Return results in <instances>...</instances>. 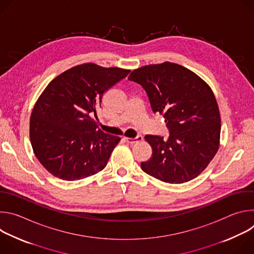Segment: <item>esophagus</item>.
I'll use <instances>...</instances> for the list:
<instances>
[{
	"instance_id": "34e87169",
	"label": "esophagus",
	"mask_w": 254,
	"mask_h": 254,
	"mask_svg": "<svg viewBox=\"0 0 254 254\" xmlns=\"http://www.w3.org/2000/svg\"><path fill=\"white\" fill-rule=\"evenodd\" d=\"M124 139L127 142V143H135L137 141L142 140V136L141 135H137L135 137H124Z\"/></svg>"
}]
</instances>
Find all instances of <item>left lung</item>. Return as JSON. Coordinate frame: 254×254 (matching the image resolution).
I'll return each instance as SVG.
<instances>
[{
    "label": "left lung",
    "instance_id": "obj_1",
    "mask_svg": "<svg viewBox=\"0 0 254 254\" xmlns=\"http://www.w3.org/2000/svg\"><path fill=\"white\" fill-rule=\"evenodd\" d=\"M128 80L147 92L152 111L164 116L170 135L147 134L153 154L140 164L150 176L170 184L198 177L219 149L221 119L210 86L193 71L176 63L134 69Z\"/></svg>",
    "mask_w": 254,
    "mask_h": 254
}]
</instances>
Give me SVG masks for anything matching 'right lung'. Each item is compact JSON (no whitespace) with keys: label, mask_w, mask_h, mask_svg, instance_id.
<instances>
[{"label":"right lung","mask_w":254,"mask_h":254,"mask_svg":"<svg viewBox=\"0 0 254 254\" xmlns=\"http://www.w3.org/2000/svg\"><path fill=\"white\" fill-rule=\"evenodd\" d=\"M130 70L94 63L72 67L44 89L31 114L35 156L53 176L76 181L103 170L121 137L97 127L103 93Z\"/></svg>","instance_id":"1"}]
</instances>
